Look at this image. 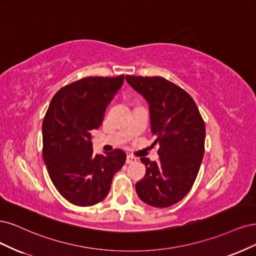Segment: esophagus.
Returning a JSON list of instances; mask_svg holds the SVG:
<instances>
[{
    "label": "esophagus",
    "instance_id": "obj_1",
    "mask_svg": "<svg viewBox=\"0 0 256 256\" xmlns=\"http://www.w3.org/2000/svg\"><path fill=\"white\" fill-rule=\"evenodd\" d=\"M136 160H137V158H134V156H132V155L126 156V164H133V162H136Z\"/></svg>",
    "mask_w": 256,
    "mask_h": 256
}]
</instances>
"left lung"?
Wrapping results in <instances>:
<instances>
[{
	"instance_id": "left-lung-1",
	"label": "left lung",
	"mask_w": 256,
	"mask_h": 256,
	"mask_svg": "<svg viewBox=\"0 0 256 256\" xmlns=\"http://www.w3.org/2000/svg\"><path fill=\"white\" fill-rule=\"evenodd\" d=\"M150 105L151 130L158 144V162L140 158L146 174L136 183L140 200L168 208L190 192L204 156L205 123L183 88L160 76H126Z\"/></svg>"
}]
</instances>
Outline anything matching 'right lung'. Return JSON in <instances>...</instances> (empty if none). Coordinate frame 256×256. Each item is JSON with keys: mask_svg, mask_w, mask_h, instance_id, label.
Listing matches in <instances>:
<instances>
[{"mask_svg": "<svg viewBox=\"0 0 256 256\" xmlns=\"http://www.w3.org/2000/svg\"><path fill=\"white\" fill-rule=\"evenodd\" d=\"M124 76H88L60 88L42 122V156L55 188L78 206L101 202L110 190L114 173L126 160L120 149L94 154L92 130L121 88Z\"/></svg>", "mask_w": 256, "mask_h": 256, "instance_id": "1", "label": "right lung"}]
</instances>
